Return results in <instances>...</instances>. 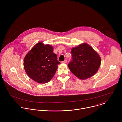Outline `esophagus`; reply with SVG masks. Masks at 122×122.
<instances>
[{
  "label": "esophagus",
  "mask_w": 122,
  "mask_h": 122,
  "mask_svg": "<svg viewBox=\"0 0 122 122\" xmlns=\"http://www.w3.org/2000/svg\"><path fill=\"white\" fill-rule=\"evenodd\" d=\"M66 62H67V60H66V59H65L64 61H62V63H66Z\"/></svg>",
  "instance_id": "obj_1"
}]
</instances>
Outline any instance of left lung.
<instances>
[{"mask_svg":"<svg viewBox=\"0 0 122 122\" xmlns=\"http://www.w3.org/2000/svg\"><path fill=\"white\" fill-rule=\"evenodd\" d=\"M72 60L68 64L71 72L81 80L95 75L100 66L101 58L90 46L83 43L71 50Z\"/></svg>","mask_w":122,"mask_h":122,"instance_id":"1","label":"left lung"}]
</instances>
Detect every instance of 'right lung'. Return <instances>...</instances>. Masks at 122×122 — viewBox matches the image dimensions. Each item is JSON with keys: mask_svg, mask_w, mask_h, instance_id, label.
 <instances>
[{"mask_svg": "<svg viewBox=\"0 0 122 122\" xmlns=\"http://www.w3.org/2000/svg\"><path fill=\"white\" fill-rule=\"evenodd\" d=\"M60 62L53 52V47L41 42L38 43L27 54L24 66L27 75L40 83L49 81L55 74Z\"/></svg>", "mask_w": 122, "mask_h": 122, "instance_id": "1", "label": "right lung"}]
</instances>
